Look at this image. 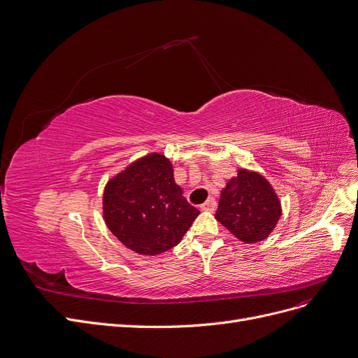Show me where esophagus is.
Instances as JSON below:
<instances>
[{
  "label": "esophagus",
  "instance_id": "obj_1",
  "mask_svg": "<svg viewBox=\"0 0 358 358\" xmlns=\"http://www.w3.org/2000/svg\"><path fill=\"white\" fill-rule=\"evenodd\" d=\"M215 208H217V202H215V199H213V197H209V199L203 205H201V209L206 210V213H214Z\"/></svg>",
  "mask_w": 358,
  "mask_h": 358
}]
</instances>
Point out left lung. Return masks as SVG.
I'll use <instances>...</instances> for the list:
<instances>
[{"mask_svg":"<svg viewBox=\"0 0 358 358\" xmlns=\"http://www.w3.org/2000/svg\"><path fill=\"white\" fill-rule=\"evenodd\" d=\"M280 217L279 196L257 171L241 168L221 190L215 218L245 243L267 239Z\"/></svg>","mask_w":358,"mask_h":358,"instance_id":"1","label":"left lung"}]
</instances>
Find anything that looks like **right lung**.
<instances>
[{"label":"right lung","instance_id":"obj_1","mask_svg":"<svg viewBox=\"0 0 358 358\" xmlns=\"http://www.w3.org/2000/svg\"><path fill=\"white\" fill-rule=\"evenodd\" d=\"M199 210L189 205L161 153L145 155L112 177L103 192V218L116 239L140 255L177 246Z\"/></svg>","mask_w":358,"mask_h":358}]
</instances>
